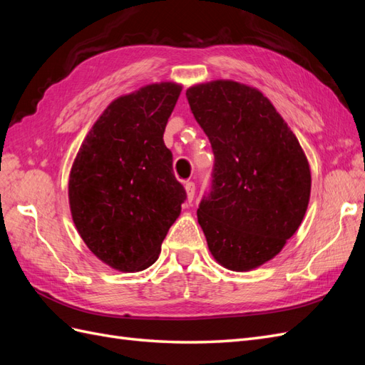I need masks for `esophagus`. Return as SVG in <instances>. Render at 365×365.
Returning <instances> with one entry per match:
<instances>
[{"mask_svg": "<svg viewBox=\"0 0 365 365\" xmlns=\"http://www.w3.org/2000/svg\"><path fill=\"white\" fill-rule=\"evenodd\" d=\"M184 187H185V193H187V201L192 202L193 197H195V182L187 181Z\"/></svg>", "mask_w": 365, "mask_h": 365, "instance_id": "obj_1", "label": "esophagus"}]
</instances>
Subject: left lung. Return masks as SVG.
I'll return each mask as SVG.
<instances>
[{"label":"left lung","mask_w":365,"mask_h":365,"mask_svg":"<svg viewBox=\"0 0 365 365\" xmlns=\"http://www.w3.org/2000/svg\"><path fill=\"white\" fill-rule=\"evenodd\" d=\"M185 96L215 153L212 189L197 208L208 250L227 269L257 268L302 224L311 196L307 158L256 88L215 81Z\"/></svg>","instance_id":"obj_1"}]
</instances>
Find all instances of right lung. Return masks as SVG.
<instances>
[{
  "label": "right lung",
  "instance_id": "obj_1",
  "mask_svg": "<svg viewBox=\"0 0 365 365\" xmlns=\"http://www.w3.org/2000/svg\"><path fill=\"white\" fill-rule=\"evenodd\" d=\"M173 82L121 96L88 132L73 163L74 225L96 257L135 272L155 263L185 190L176 181L164 129L181 94Z\"/></svg>",
  "mask_w": 365,
  "mask_h": 365
}]
</instances>
